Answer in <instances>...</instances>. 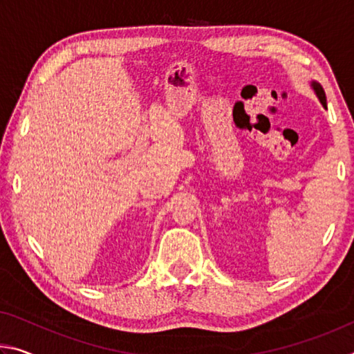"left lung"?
Segmentation results:
<instances>
[{
  "instance_id": "8db88e82",
  "label": "left lung",
  "mask_w": 354,
  "mask_h": 354,
  "mask_svg": "<svg viewBox=\"0 0 354 354\" xmlns=\"http://www.w3.org/2000/svg\"><path fill=\"white\" fill-rule=\"evenodd\" d=\"M310 87L314 88V92H315L317 97H319L322 106L325 107V109H326V97H325V91H323V87H322L320 84L317 82V81H313V82H310Z\"/></svg>"
}]
</instances>
